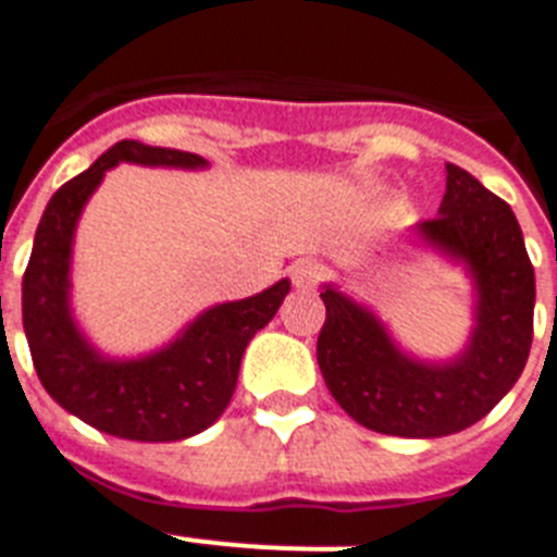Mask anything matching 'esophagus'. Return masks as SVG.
Instances as JSON below:
<instances>
[{"label":"esophagus","mask_w":557,"mask_h":557,"mask_svg":"<svg viewBox=\"0 0 557 557\" xmlns=\"http://www.w3.org/2000/svg\"><path fill=\"white\" fill-rule=\"evenodd\" d=\"M288 277H292L297 292H311V288L318 286L320 265L314 263V260H297V263L288 269Z\"/></svg>","instance_id":"esophagus-1"}]
</instances>
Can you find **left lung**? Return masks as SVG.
<instances>
[{
    "label": "left lung",
    "instance_id": "obj_1",
    "mask_svg": "<svg viewBox=\"0 0 557 557\" xmlns=\"http://www.w3.org/2000/svg\"><path fill=\"white\" fill-rule=\"evenodd\" d=\"M414 237L467 269L474 325L451 360H420L369 306L325 283L318 363L332 397L360 426L397 437H443L486 418L518 383L532 346L535 269L512 208L446 162V194Z\"/></svg>",
    "mask_w": 557,
    "mask_h": 557
}]
</instances>
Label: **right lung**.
Instances as JSON below:
<instances>
[{
  "instance_id": "add662e5",
  "label": "right lung",
  "mask_w": 557,
  "mask_h": 557,
  "mask_svg": "<svg viewBox=\"0 0 557 557\" xmlns=\"http://www.w3.org/2000/svg\"><path fill=\"white\" fill-rule=\"evenodd\" d=\"M206 169L197 153L122 139L51 197L22 277V323L34 369L59 406L106 435L169 443L200 435L234 395L239 360L286 300V277L246 300L216 302L174 341L143 357H108L88 343L71 309V255L76 223L108 169Z\"/></svg>"
}]
</instances>
